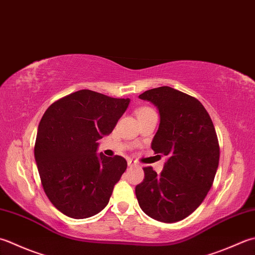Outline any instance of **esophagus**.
<instances>
[{"mask_svg": "<svg viewBox=\"0 0 255 255\" xmlns=\"http://www.w3.org/2000/svg\"><path fill=\"white\" fill-rule=\"evenodd\" d=\"M133 166H136V163H134L132 160H128V167H133Z\"/></svg>", "mask_w": 255, "mask_h": 255, "instance_id": "1", "label": "esophagus"}]
</instances>
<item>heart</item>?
Instances as JSON below:
<instances>
[{
    "label": "heart",
    "mask_w": 255,
    "mask_h": 255,
    "mask_svg": "<svg viewBox=\"0 0 255 255\" xmlns=\"http://www.w3.org/2000/svg\"><path fill=\"white\" fill-rule=\"evenodd\" d=\"M148 109H150V108H142V109H140V111L138 112V114L141 113V112H144V111H148Z\"/></svg>",
    "instance_id": "obj_1"
}]
</instances>
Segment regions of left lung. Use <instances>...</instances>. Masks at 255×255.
<instances>
[{"label":"left lung","instance_id":"8db88e82","mask_svg":"<svg viewBox=\"0 0 255 255\" xmlns=\"http://www.w3.org/2000/svg\"><path fill=\"white\" fill-rule=\"evenodd\" d=\"M139 98L156 105L160 125L151 148L167 156L162 171L144 167L136 186L142 211L157 221L183 220L200 206L213 184L220 158L216 129L203 105L169 86L149 89Z\"/></svg>","mask_w":255,"mask_h":255}]
</instances>
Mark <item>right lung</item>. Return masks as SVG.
Instances as JSON below:
<instances>
[{
  "mask_svg": "<svg viewBox=\"0 0 255 255\" xmlns=\"http://www.w3.org/2000/svg\"><path fill=\"white\" fill-rule=\"evenodd\" d=\"M129 102L82 89L54 102L44 113L35 160L45 193L65 216L89 218L107 206L127 161L121 156H98L97 140L114 130Z\"/></svg>",
  "mask_w": 255,
  "mask_h": 255,
  "instance_id": "add662e5",
  "label": "right lung"
}]
</instances>
